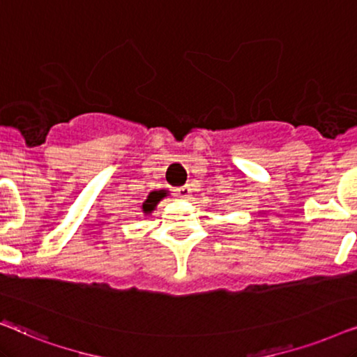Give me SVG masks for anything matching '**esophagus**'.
Listing matches in <instances>:
<instances>
[{"instance_id": "34e87169", "label": "esophagus", "mask_w": 357, "mask_h": 357, "mask_svg": "<svg viewBox=\"0 0 357 357\" xmlns=\"http://www.w3.org/2000/svg\"><path fill=\"white\" fill-rule=\"evenodd\" d=\"M174 193H175V197H178V198H188L190 193H192V188H190V185H183V187L174 188Z\"/></svg>"}]
</instances>
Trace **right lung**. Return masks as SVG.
Segmentation results:
<instances>
[{"label":"right lung","instance_id":"add662e5","mask_svg":"<svg viewBox=\"0 0 357 357\" xmlns=\"http://www.w3.org/2000/svg\"><path fill=\"white\" fill-rule=\"evenodd\" d=\"M159 193H151L149 197H148V199H146L144 202V204H143V211L144 213H151L154 209V206H155V203L159 202Z\"/></svg>","mask_w":357,"mask_h":357}]
</instances>
